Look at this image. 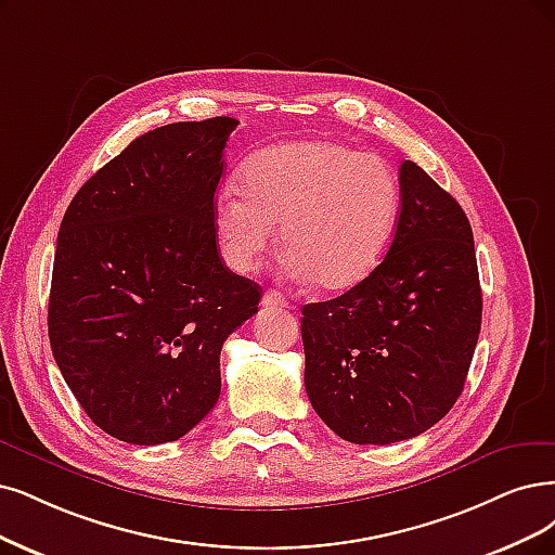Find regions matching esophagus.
I'll use <instances>...</instances> for the list:
<instances>
[{
	"label": "esophagus",
	"instance_id": "34e87169",
	"mask_svg": "<svg viewBox=\"0 0 555 555\" xmlns=\"http://www.w3.org/2000/svg\"><path fill=\"white\" fill-rule=\"evenodd\" d=\"M262 304L264 306H274V309H291V301L285 299L281 293H276V291H267L262 295Z\"/></svg>",
	"mask_w": 555,
	"mask_h": 555
}]
</instances>
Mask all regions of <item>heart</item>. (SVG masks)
I'll list each match as a JSON object with an SVG mask.
<instances>
[{"label": "heart", "instance_id": "heart-1", "mask_svg": "<svg viewBox=\"0 0 555 555\" xmlns=\"http://www.w3.org/2000/svg\"><path fill=\"white\" fill-rule=\"evenodd\" d=\"M398 217L400 180L391 164L330 139L256 153L240 188L223 184L215 201L219 251L233 272L256 270L281 223L285 272L330 293L352 288L375 270Z\"/></svg>", "mask_w": 555, "mask_h": 555}]
</instances>
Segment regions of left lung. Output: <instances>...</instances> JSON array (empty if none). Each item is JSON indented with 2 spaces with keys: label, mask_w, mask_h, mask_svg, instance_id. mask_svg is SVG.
Masks as SVG:
<instances>
[{
  "label": "left lung",
  "mask_w": 555,
  "mask_h": 555,
  "mask_svg": "<svg viewBox=\"0 0 555 555\" xmlns=\"http://www.w3.org/2000/svg\"><path fill=\"white\" fill-rule=\"evenodd\" d=\"M386 258L354 288L301 309L304 384L318 416L359 446L423 435L457 402L482 320L462 205L416 162L400 164Z\"/></svg>",
  "instance_id": "obj_1"
}]
</instances>
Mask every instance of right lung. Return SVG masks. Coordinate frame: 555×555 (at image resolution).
Masks as SVG:
<instances>
[{
  "instance_id": "add662e5",
  "label": "right lung",
  "mask_w": 555,
  "mask_h": 555,
  "mask_svg": "<svg viewBox=\"0 0 555 555\" xmlns=\"http://www.w3.org/2000/svg\"><path fill=\"white\" fill-rule=\"evenodd\" d=\"M235 118L162 126L81 184L61 221L48 334L87 416L126 443L176 441L219 400L221 345L260 285L221 262L215 192Z\"/></svg>"
}]
</instances>
